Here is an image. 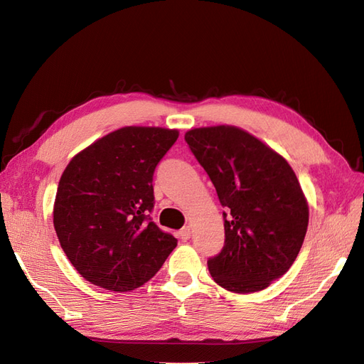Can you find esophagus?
<instances>
[{"label":"esophagus","instance_id":"1","mask_svg":"<svg viewBox=\"0 0 364 364\" xmlns=\"http://www.w3.org/2000/svg\"><path fill=\"white\" fill-rule=\"evenodd\" d=\"M190 237H191V229H190V226L182 228V229L179 230V238H181V240L186 241V240H190Z\"/></svg>","mask_w":364,"mask_h":364}]
</instances>
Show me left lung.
<instances>
[{
    "mask_svg": "<svg viewBox=\"0 0 364 364\" xmlns=\"http://www.w3.org/2000/svg\"><path fill=\"white\" fill-rule=\"evenodd\" d=\"M185 141L229 211L225 246L208 259L213 279L234 293L267 289L291 267L308 228V202L293 168L235 126L191 129Z\"/></svg>",
    "mask_w": 364,
    "mask_h": 364,
    "instance_id": "obj_1",
    "label": "left lung"
}]
</instances>
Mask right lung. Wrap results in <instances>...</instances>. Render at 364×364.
I'll use <instances>...</instances> for the list:
<instances>
[{
  "label": "right lung",
  "instance_id": "obj_1",
  "mask_svg": "<svg viewBox=\"0 0 364 364\" xmlns=\"http://www.w3.org/2000/svg\"><path fill=\"white\" fill-rule=\"evenodd\" d=\"M179 132L127 126L70 161L59 181L53 223L74 269L123 293L151 279L178 240L151 222L153 173Z\"/></svg>",
  "mask_w": 364,
  "mask_h": 364
}]
</instances>
